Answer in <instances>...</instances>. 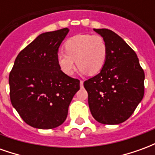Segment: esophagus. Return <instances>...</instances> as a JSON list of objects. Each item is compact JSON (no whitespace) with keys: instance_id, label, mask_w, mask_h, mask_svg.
<instances>
[{"instance_id":"esophagus-1","label":"esophagus","mask_w":155,"mask_h":155,"mask_svg":"<svg viewBox=\"0 0 155 155\" xmlns=\"http://www.w3.org/2000/svg\"><path fill=\"white\" fill-rule=\"evenodd\" d=\"M83 83H84V81H80V84H81V88L83 87Z\"/></svg>"}]
</instances>
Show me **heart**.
Returning a JSON list of instances; mask_svg holds the SVG:
<instances>
[{
	"label": "heart",
	"instance_id": "obj_1",
	"mask_svg": "<svg viewBox=\"0 0 155 155\" xmlns=\"http://www.w3.org/2000/svg\"><path fill=\"white\" fill-rule=\"evenodd\" d=\"M64 47L65 51L57 54V61L61 71L67 75L73 74L75 62L80 72L84 74H97L104 65L107 45L101 35H76L69 39Z\"/></svg>",
	"mask_w": 155,
	"mask_h": 155
}]
</instances>
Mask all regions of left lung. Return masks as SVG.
Masks as SVG:
<instances>
[{"label":"left lung","instance_id":"obj_1","mask_svg":"<svg viewBox=\"0 0 155 155\" xmlns=\"http://www.w3.org/2000/svg\"><path fill=\"white\" fill-rule=\"evenodd\" d=\"M107 45L101 72L84 82L92 116L99 123L118 124L128 120L144 94V72L136 53L116 33L94 29Z\"/></svg>","mask_w":155,"mask_h":155}]
</instances>
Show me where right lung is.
Here are the masks:
<instances>
[{"label": "right lung", "mask_w": 155, "mask_h": 155, "mask_svg": "<svg viewBox=\"0 0 155 155\" xmlns=\"http://www.w3.org/2000/svg\"><path fill=\"white\" fill-rule=\"evenodd\" d=\"M68 32L63 28L41 34L19 53L9 74L12 104L34 128L50 130L64 123L80 90V81L58 64V50Z\"/></svg>", "instance_id": "1"}]
</instances>
